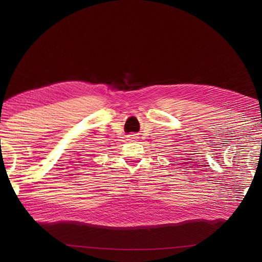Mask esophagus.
Returning a JSON list of instances; mask_svg holds the SVG:
<instances>
[{
    "label": "esophagus",
    "instance_id": "obj_1",
    "mask_svg": "<svg viewBox=\"0 0 262 262\" xmlns=\"http://www.w3.org/2000/svg\"><path fill=\"white\" fill-rule=\"evenodd\" d=\"M128 138H129V140H136V139H137V136H136V134H130V136H129Z\"/></svg>",
    "mask_w": 262,
    "mask_h": 262
}]
</instances>
